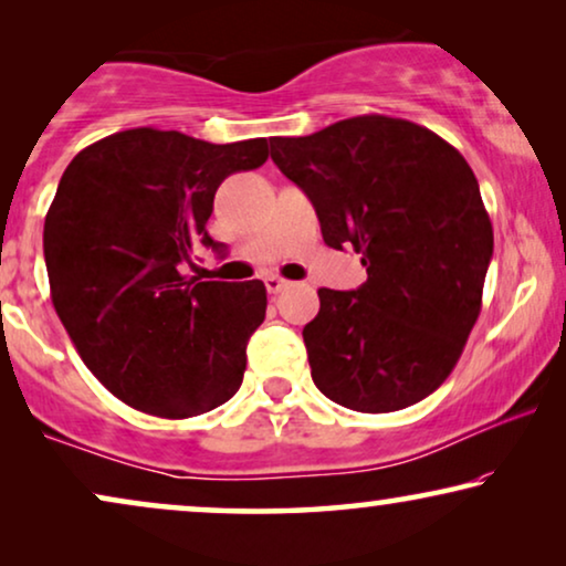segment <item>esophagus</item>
Instances as JSON below:
<instances>
[{
	"label": "esophagus",
	"instance_id": "1",
	"mask_svg": "<svg viewBox=\"0 0 566 566\" xmlns=\"http://www.w3.org/2000/svg\"><path fill=\"white\" fill-rule=\"evenodd\" d=\"M265 289H268V293H281L283 289H289V281H283V277H277V275H270V277H265Z\"/></svg>",
	"mask_w": 566,
	"mask_h": 566
}]
</instances>
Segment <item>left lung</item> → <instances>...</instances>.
Instances as JSON below:
<instances>
[{"label": "left lung", "instance_id": "left-lung-1", "mask_svg": "<svg viewBox=\"0 0 566 566\" xmlns=\"http://www.w3.org/2000/svg\"><path fill=\"white\" fill-rule=\"evenodd\" d=\"M277 169L312 200L324 244L360 254L368 281L319 289L304 327L312 378L355 412H397L459 363L482 312L492 221L459 149L389 115L337 120L270 142Z\"/></svg>", "mask_w": 566, "mask_h": 566}]
</instances>
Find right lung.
<instances>
[{
    "instance_id": "1",
    "label": "right lung",
    "mask_w": 566,
    "mask_h": 566,
    "mask_svg": "<svg viewBox=\"0 0 566 566\" xmlns=\"http://www.w3.org/2000/svg\"><path fill=\"white\" fill-rule=\"evenodd\" d=\"M268 138L208 144L130 128L82 149L45 213L51 301L99 384L138 412L185 420L239 391L247 339L265 319L262 281L185 275L229 175L258 169Z\"/></svg>"
}]
</instances>
